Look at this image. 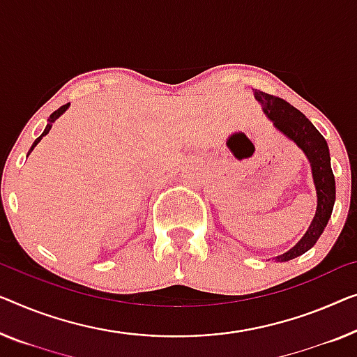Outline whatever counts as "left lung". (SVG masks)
Wrapping results in <instances>:
<instances>
[{
    "instance_id": "1",
    "label": "left lung",
    "mask_w": 357,
    "mask_h": 357,
    "mask_svg": "<svg viewBox=\"0 0 357 357\" xmlns=\"http://www.w3.org/2000/svg\"><path fill=\"white\" fill-rule=\"evenodd\" d=\"M255 98L263 105V112L273 121L275 130H279L282 135L294 141L305 152L306 158L311 163L312 179L316 185L317 208L314 220L294 248L275 258V261H290L316 245L317 238L321 237L332 216L335 204V176L331 167V152H328L327 141L316 130V126L294 105L278 96H271L258 91V89L255 91Z\"/></svg>"
}]
</instances>
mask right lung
<instances>
[{
	"mask_svg": "<svg viewBox=\"0 0 357 357\" xmlns=\"http://www.w3.org/2000/svg\"><path fill=\"white\" fill-rule=\"evenodd\" d=\"M68 105H70V104H66V105H62V107H59V109H57L56 112H52V114L50 115V119H47V125H46V128H45V131H43L41 132V136H38V137H36V139H35V142H33V144H31V147H30V151H29V153H26V157H29L30 155V152L31 151H33V149H35V146L36 144H38V142L43 139V136H46L47 135V132H50V130H51V126H52V123H54V121L57 120V119H59V116L63 114V112H66L67 109H68Z\"/></svg>",
	"mask_w": 357,
	"mask_h": 357,
	"instance_id": "obj_1",
	"label": "right lung"
}]
</instances>
